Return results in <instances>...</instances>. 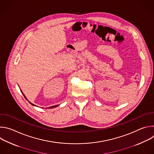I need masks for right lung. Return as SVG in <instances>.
Instances as JSON below:
<instances>
[{
	"label": "right lung",
	"instance_id": "obj_1",
	"mask_svg": "<svg viewBox=\"0 0 154 154\" xmlns=\"http://www.w3.org/2000/svg\"><path fill=\"white\" fill-rule=\"evenodd\" d=\"M21 92H22V93H23V95H24V97H25V98H26V99H27V97H26V96H25V95H24V93H23V91H21ZM28 101H29V100H28ZM29 103H30V104H32V105H33V106H35V105H34V104H33V103H31V102H29ZM57 106H58V105H54V106H50V107H49V108H55V107H57Z\"/></svg>",
	"mask_w": 154,
	"mask_h": 154
}]
</instances>
